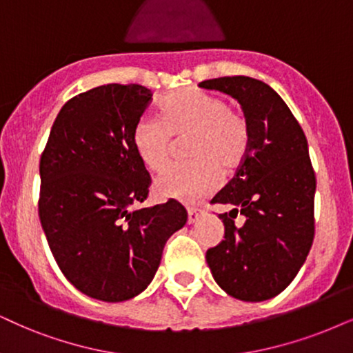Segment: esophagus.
Listing matches in <instances>:
<instances>
[{"label": "esophagus", "mask_w": 353, "mask_h": 353, "mask_svg": "<svg viewBox=\"0 0 353 353\" xmlns=\"http://www.w3.org/2000/svg\"><path fill=\"white\" fill-rule=\"evenodd\" d=\"M205 210L202 207H189L187 208V216H189V223H195L200 216L203 215Z\"/></svg>", "instance_id": "34e87169"}]
</instances>
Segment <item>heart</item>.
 <instances>
[{
	"instance_id": "b5f03b06",
	"label": "heart",
	"mask_w": 353,
	"mask_h": 353,
	"mask_svg": "<svg viewBox=\"0 0 353 353\" xmlns=\"http://www.w3.org/2000/svg\"><path fill=\"white\" fill-rule=\"evenodd\" d=\"M174 137L190 135L189 163H177L156 177L159 197L192 203L220 185L223 172H231L246 158L251 127L246 115L231 109L228 101L199 88H187L168 96L161 115H143L133 128L138 158L151 171L166 164Z\"/></svg>"
}]
</instances>
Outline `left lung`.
I'll use <instances>...</instances> for the list:
<instances>
[{"mask_svg":"<svg viewBox=\"0 0 353 353\" xmlns=\"http://www.w3.org/2000/svg\"><path fill=\"white\" fill-rule=\"evenodd\" d=\"M199 86L234 97L251 127L246 158L212 199L233 210L220 215L225 239L208 249L207 264L230 296L270 300L295 279L314 238L316 176L305 132L282 97L259 79L223 77ZM238 212L247 218L243 227L234 225Z\"/></svg>","mask_w":353,"mask_h":353,"instance_id":"1","label":"left lung"}]
</instances>
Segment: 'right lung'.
I'll use <instances>...</instances> for the list:
<instances>
[{"label": "right lung", "instance_id": "obj_1", "mask_svg": "<svg viewBox=\"0 0 353 353\" xmlns=\"http://www.w3.org/2000/svg\"><path fill=\"white\" fill-rule=\"evenodd\" d=\"M140 84H104L71 97L40 156L39 216L58 267L84 295L119 303L140 295L172 233L179 202L137 208L151 177L133 128L151 102Z\"/></svg>", "mask_w": 353, "mask_h": 353}]
</instances>
